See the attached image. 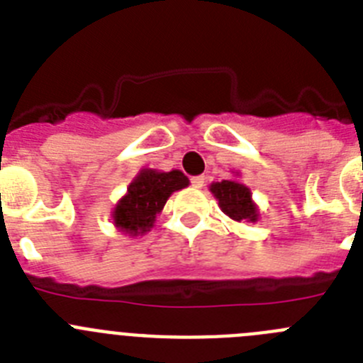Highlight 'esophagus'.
Wrapping results in <instances>:
<instances>
[{"mask_svg":"<svg viewBox=\"0 0 363 363\" xmlns=\"http://www.w3.org/2000/svg\"><path fill=\"white\" fill-rule=\"evenodd\" d=\"M191 186H194V188H202V186H204V177H202V175L191 177Z\"/></svg>","mask_w":363,"mask_h":363,"instance_id":"34e87169","label":"esophagus"}]
</instances>
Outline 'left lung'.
I'll list each match as a JSON object with an SVG mask.
<instances>
[{"mask_svg":"<svg viewBox=\"0 0 363 363\" xmlns=\"http://www.w3.org/2000/svg\"><path fill=\"white\" fill-rule=\"evenodd\" d=\"M210 191L218 201V208L222 210V213H226L231 220H259V206L255 204V201L251 199V189L237 179L211 182Z\"/></svg>","mask_w":363,"mask_h":363,"instance_id":"obj_1","label":"left lung"}]
</instances>
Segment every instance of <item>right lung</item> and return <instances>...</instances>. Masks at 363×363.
I'll use <instances>...</instances> for the list:
<instances>
[{
    "label": "right lung",
    "instance_id": "obj_1",
    "mask_svg": "<svg viewBox=\"0 0 363 363\" xmlns=\"http://www.w3.org/2000/svg\"><path fill=\"white\" fill-rule=\"evenodd\" d=\"M188 184V177L181 169L161 172L143 168L128 184L126 194L117 201L112 211L113 226L128 237L145 235L153 228L169 195Z\"/></svg>",
    "mask_w": 363,
    "mask_h": 363
}]
</instances>
